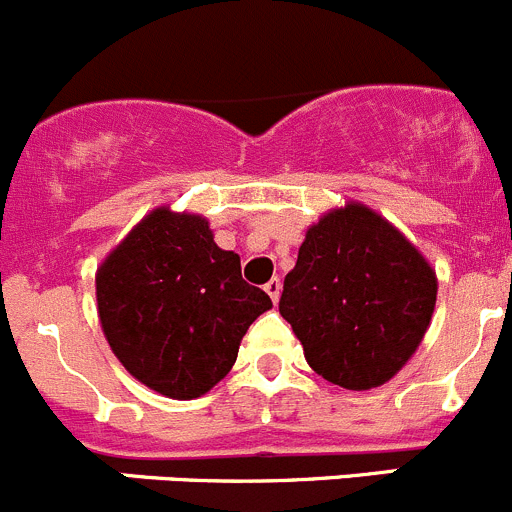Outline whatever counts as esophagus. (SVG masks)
Returning a JSON list of instances; mask_svg holds the SVG:
<instances>
[{
    "label": "esophagus",
    "instance_id": "1",
    "mask_svg": "<svg viewBox=\"0 0 512 512\" xmlns=\"http://www.w3.org/2000/svg\"><path fill=\"white\" fill-rule=\"evenodd\" d=\"M265 292H267V295H270V300H272V302H277V300H280L282 282L277 280V277H272V280L267 282V285H265Z\"/></svg>",
    "mask_w": 512,
    "mask_h": 512
}]
</instances>
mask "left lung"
Returning a JSON list of instances; mask_svg holds the SVG:
<instances>
[{"label":"left lung","mask_w":512,"mask_h":512,"mask_svg":"<svg viewBox=\"0 0 512 512\" xmlns=\"http://www.w3.org/2000/svg\"><path fill=\"white\" fill-rule=\"evenodd\" d=\"M435 295L438 280L423 255L380 215L347 205L307 230L280 315L317 375L370 390L418 350Z\"/></svg>","instance_id":"1"}]
</instances>
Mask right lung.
Masks as SVG:
<instances>
[{
  "label": "right lung",
  "mask_w": 512,
  "mask_h": 512,
  "mask_svg": "<svg viewBox=\"0 0 512 512\" xmlns=\"http://www.w3.org/2000/svg\"><path fill=\"white\" fill-rule=\"evenodd\" d=\"M109 347L147 388L175 400L205 395L232 370L247 327L272 300L242 280L207 220L155 210L97 272Z\"/></svg>",
  "instance_id": "obj_1"
}]
</instances>
